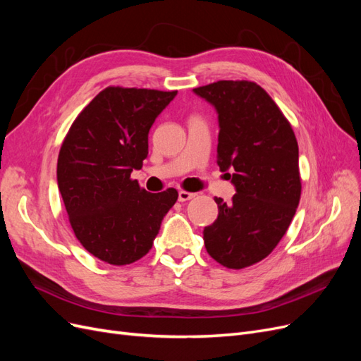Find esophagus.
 <instances>
[{"mask_svg": "<svg viewBox=\"0 0 361 361\" xmlns=\"http://www.w3.org/2000/svg\"><path fill=\"white\" fill-rule=\"evenodd\" d=\"M192 197H195V194L194 192H190V191H183V190H180L179 191V202H188V200H191Z\"/></svg>", "mask_w": 361, "mask_h": 361, "instance_id": "esophagus-1", "label": "esophagus"}]
</instances>
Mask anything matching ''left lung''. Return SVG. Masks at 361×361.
I'll return each instance as SVG.
<instances>
[{
  "instance_id": "obj_1",
  "label": "left lung",
  "mask_w": 361,
  "mask_h": 361,
  "mask_svg": "<svg viewBox=\"0 0 361 361\" xmlns=\"http://www.w3.org/2000/svg\"><path fill=\"white\" fill-rule=\"evenodd\" d=\"M218 113V166L232 170L231 203L215 197L216 220L204 227L206 251L226 268L265 259L285 236L301 197L298 143L289 120L253 81H216L194 89Z\"/></svg>"
}]
</instances>
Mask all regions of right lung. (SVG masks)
Masks as SVG:
<instances>
[{
    "instance_id": "add662e5",
    "label": "right lung",
    "mask_w": 361,
    "mask_h": 361,
    "mask_svg": "<svg viewBox=\"0 0 361 361\" xmlns=\"http://www.w3.org/2000/svg\"><path fill=\"white\" fill-rule=\"evenodd\" d=\"M176 90L110 85L73 120L63 140L57 182L76 239L110 265L134 264L154 245L178 191L147 192L135 179L147 135Z\"/></svg>"
}]
</instances>
